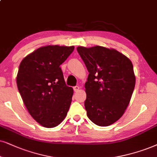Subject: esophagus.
Masks as SVG:
<instances>
[{
	"mask_svg": "<svg viewBox=\"0 0 157 157\" xmlns=\"http://www.w3.org/2000/svg\"><path fill=\"white\" fill-rule=\"evenodd\" d=\"M73 89H74V90L75 91V92H77V91L80 90V87L77 86V85H76V86H75L74 88H73Z\"/></svg>",
	"mask_w": 157,
	"mask_h": 157,
	"instance_id": "esophagus-1",
	"label": "esophagus"
}]
</instances>
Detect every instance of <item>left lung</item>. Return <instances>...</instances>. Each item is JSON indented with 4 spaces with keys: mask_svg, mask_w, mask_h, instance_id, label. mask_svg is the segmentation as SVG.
I'll return each instance as SVG.
<instances>
[{
    "mask_svg": "<svg viewBox=\"0 0 157 157\" xmlns=\"http://www.w3.org/2000/svg\"><path fill=\"white\" fill-rule=\"evenodd\" d=\"M77 51L89 75L85 82V108L98 126L117 122L128 107L136 84L131 61L115 49L96 45Z\"/></svg>",
    "mask_w": 157,
    "mask_h": 157,
    "instance_id": "1",
    "label": "left lung"
}]
</instances>
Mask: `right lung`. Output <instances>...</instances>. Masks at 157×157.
I'll use <instances>...</instances> for the list:
<instances>
[{"label": "right lung", "mask_w": 157, "mask_h": 157, "mask_svg": "<svg viewBox=\"0 0 157 157\" xmlns=\"http://www.w3.org/2000/svg\"><path fill=\"white\" fill-rule=\"evenodd\" d=\"M74 48L57 45L40 47L19 65L18 90L33 118L45 128L59 125L70 106L73 89L66 85L60 65Z\"/></svg>", "instance_id": "1"}]
</instances>
